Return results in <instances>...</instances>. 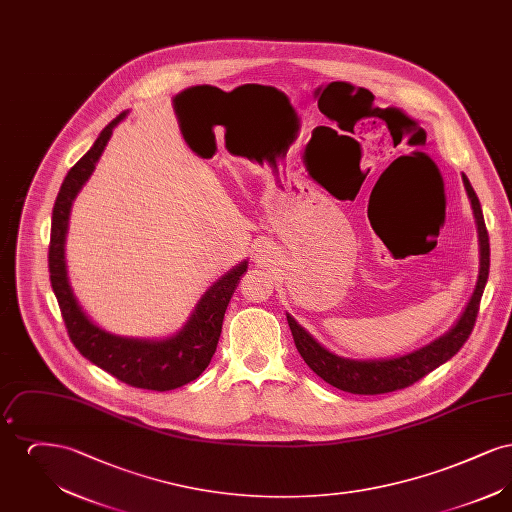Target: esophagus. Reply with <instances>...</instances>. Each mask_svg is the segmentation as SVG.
<instances>
[{
  "instance_id": "34e87169",
  "label": "esophagus",
  "mask_w": 512,
  "mask_h": 512,
  "mask_svg": "<svg viewBox=\"0 0 512 512\" xmlns=\"http://www.w3.org/2000/svg\"><path fill=\"white\" fill-rule=\"evenodd\" d=\"M255 263L259 265H268L270 263V257H268V251L265 247H259L257 253H255Z\"/></svg>"
}]
</instances>
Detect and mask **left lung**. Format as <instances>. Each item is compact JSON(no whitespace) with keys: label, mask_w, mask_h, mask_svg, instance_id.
<instances>
[{"label":"left lung","mask_w":512,"mask_h":512,"mask_svg":"<svg viewBox=\"0 0 512 512\" xmlns=\"http://www.w3.org/2000/svg\"><path fill=\"white\" fill-rule=\"evenodd\" d=\"M463 182L470 205H472V211H474V219H476L478 245H480V268H478V280H476L474 292L470 295L459 320L451 326L449 332L439 336L438 340H434L420 349H414L407 355L391 357V359L359 361V359L340 357V355L328 351L292 315L286 313L299 355L324 382H328L330 386H334L338 390L359 393V395H378V393L403 390L414 382H418L420 378H424L434 368L447 363L453 355H457V351L463 347L464 341L468 340V336L474 328V322H476L480 299H482V293L486 288L487 274H489V236H487L480 199L464 174Z\"/></svg>","instance_id":"left-lung-1"}]
</instances>
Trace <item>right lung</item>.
<instances>
[{
  "label": "right lung",
  "instance_id": "1",
  "mask_svg": "<svg viewBox=\"0 0 512 512\" xmlns=\"http://www.w3.org/2000/svg\"><path fill=\"white\" fill-rule=\"evenodd\" d=\"M126 113L128 111L121 113L101 130L94 146L74 165L61 184L51 215L49 280L69 338L82 357L128 386L153 391L176 390L199 378V374L211 363L217 351L226 307L242 274L247 270V261L230 268L213 286H209V290L197 301L186 324L176 334L163 340L126 338L111 334L99 328L84 313L71 288L65 261V240L71 207L74 197L96 169V163L113 134V128L126 117Z\"/></svg>",
  "mask_w": 512,
  "mask_h": 512
}]
</instances>
